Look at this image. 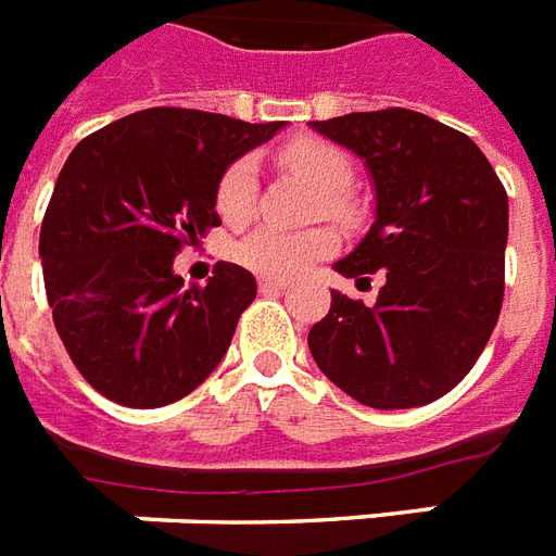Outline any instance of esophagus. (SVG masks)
<instances>
[{"label": "esophagus", "instance_id": "34e87169", "mask_svg": "<svg viewBox=\"0 0 556 556\" xmlns=\"http://www.w3.org/2000/svg\"><path fill=\"white\" fill-rule=\"evenodd\" d=\"M257 287H261V292H281L290 287V281H281V278H261Z\"/></svg>", "mask_w": 556, "mask_h": 556}]
</instances>
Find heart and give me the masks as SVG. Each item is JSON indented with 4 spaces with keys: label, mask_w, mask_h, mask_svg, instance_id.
<instances>
[{
    "label": "heart",
    "mask_w": 556,
    "mask_h": 556,
    "mask_svg": "<svg viewBox=\"0 0 556 556\" xmlns=\"http://www.w3.org/2000/svg\"><path fill=\"white\" fill-rule=\"evenodd\" d=\"M278 163L321 194L318 208L324 215L332 220H348L353 215L348 201L353 163L341 149L315 137H299L278 152ZM255 163L250 157H241L235 160L232 166H226L217 180L215 206L226 224L241 226L255 212ZM336 250H339V238L327 226H315L304 232H283L275 226H261L238 243V261L264 278L283 281V278L301 275L306 266H313L315 261L332 255Z\"/></svg>",
    "instance_id": "1"
}]
</instances>
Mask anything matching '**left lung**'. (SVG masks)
<instances>
[{
  "label": "left lung",
  "mask_w": 556,
  "mask_h": 556,
  "mask_svg": "<svg viewBox=\"0 0 556 556\" xmlns=\"http://www.w3.org/2000/svg\"><path fill=\"white\" fill-rule=\"evenodd\" d=\"M309 126L358 154L376 186L370 232L336 273H384L372 306L332 290L309 353L367 407L437 402L477 364L503 309L505 186L468 135L419 111H355Z\"/></svg>",
  "instance_id": "obj_1"
}]
</instances>
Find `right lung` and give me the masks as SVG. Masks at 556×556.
<instances>
[{
    "label": "right lung",
    "instance_id": "right-lung-1",
    "mask_svg": "<svg viewBox=\"0 0 556 556\" xmlns=\"http://www.w3.org/2000/svg\"><path fill=\"white\" fill-rule=\"evenodd\" d=\"M283 123L146 109L79 140L42 217L39 257L53 327L83 379L126 407L189 396L229 350L257 283L220 264L184 287L172 264L220 224L226 166Z\"/></svg>",
    "mask_w": 556,
    "mask_h": 556
}]
</instances>
